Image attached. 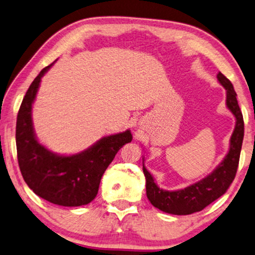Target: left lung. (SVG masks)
<instances>
[{
  "instance_id": "8db88e82",
  "label": "left lung",
  "mask_w": 255,
  "mask_h": 255,
  "mask_svg": "<svg viewBox=\"0 0 255 255\" xmlns=\"http://www.w3.org/2000/svg\"><path fill=\"white\" fill-rule=\"evenodd\" d=\"M218 81L226 89V105L236 119L235 128L231 137V147L224 160L207 177L194 184L177 191L159 189L143 165L147 198L153 207L172 215H191L201 211L228 190L239 167L242 143L244 137V121L236 99L232 82L222 72L217 74Z\"/></svg>"
}]
</instances>
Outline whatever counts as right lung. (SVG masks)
<instances>
[{"mask_svg":"<svg viewBox=\"0 0 255 255\" xmlns=\"http://www.w3.org/2000/svg\"><path fill=\"white\" fill-rule=\"evenodd\" d=\"M52 65L35 78L20 106L15 128L19 167L27 185L46 201L63 207L85 206L96 198L103 174L119 150L131 142L132 134L127 130L104 136L71 156L57 155L40 144L33 131L31 108L41 77Z\"/></svg>","mask_w":255,"mask_h":255,"instance_id":"add662e5","label":"right lung"}]
</instances>
